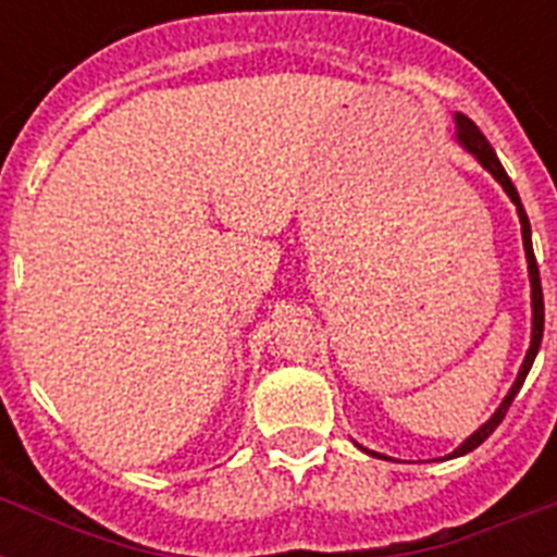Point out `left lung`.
<instances>
[{"label":"left lung","mask_w":557,"mask_h":557,"mask_svg":"<svg viewBox=\"0 0 557 557\" xmlns=\"http://www.w3.org/2000/svg\"><path fill=\"white\" fill-rule=\"evenodd\" d=\"M457 141L466 147L471 156H474L480 164H483L488 173H492L497 182L503 185V190L509 193V199L515 201V208H518V216H520V231H523V251H527V262H529V283H532V344H529V352L527 358H523V364H520V372L518 379H515V384H511L509 396L503 398L500 407L494 410V416L488 419V422L483 424V428H476L471 436H468L462 445H459L454 454H448V459L454 457H462V454H468V450H474L476 445H483L488 436L494 433V428L503 422V416L509 413L511 401H515V396H518V389L523 387V381H527L529 370H532V364H535V356L537 349H541V338H544V288H541V271H537V260H535V251H532V227H529V216L527 210H523V205H520V196H518V187L511 185V178L506 176V170H503L500 159H497V152H494V147L488 141H485V135L480 133V126L471 121V117L459 115L457 112ZM372 457H379V454H372Z\"/></svg>","instance_id":"8db88e82"}]
</instances>
